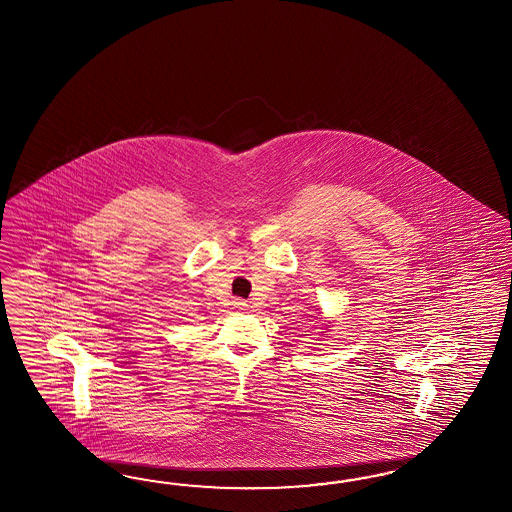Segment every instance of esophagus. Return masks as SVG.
Instances as JSON below:
<instances>
[{"mask_svg":"<svg viewBox=\"0 0 512 512\" xmlns=\"http://www.w3.org/2000/svg\"><path fill=\"white\" fill-rule=\"evenodd\" d=\"M233 307H235L237 311H246V309H248V303L244 300H235L233 301Z\"/></svg>","mask_w":512,"mask_h":512,"instance_id":"esophagus-1","label":"esophagus"}]
</instances>
